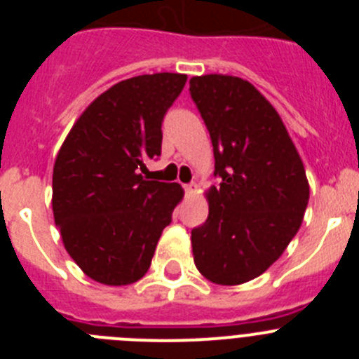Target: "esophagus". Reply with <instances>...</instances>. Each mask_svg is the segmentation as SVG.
<instances>
[{"instance_id": "obj_1", "label": "esophagus", "mask_w": 359, "mask_h": 359, "mask_svg": "<svg viewBox=\"0 0 359 359\" xmlns=\"http://www.w3.org/2000/svg\"><path fill=\"white\" fill-rule=\"evenodd\" d=\"M196 190H198V185H196L194 182L189 183V185H185V192H187V194H194Z\"/></svg>"}]
</instances>
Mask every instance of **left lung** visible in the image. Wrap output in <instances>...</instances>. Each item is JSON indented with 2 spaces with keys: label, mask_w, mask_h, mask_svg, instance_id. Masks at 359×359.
Wrapping results in <instances>:
<instances>
[{
  "label": "left lung",
  "mask_w": 359,
  "mask_h": 359,
  "mask_svg": "<svg viewBox=\"0 0 359 359\" xmlns=\"http://www.w3.org/2000/svg\"><path fill=\"white\" fill-rule=\"evenodd\" d=\"M190 97L214 147L208 217L192 228L203 277L237 286L259 277L287 248L309 201L306 169L275 107L248 81L190 79Z\"/></svg>",
  "instance_id": "8db88e82"
}]
</instances>
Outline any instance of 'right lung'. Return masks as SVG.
Listing matches in <instances>:
<instances>
[{
    "label": "right lung",
    "instance_id": "1",
    "mask_svg": "<svg viewBox=\"0 0 359 359\" xmlns=\"http://www.w3.org/2000/svg\"><path fill=\"white\" fill-rule=\"evenodd\" d=\"M187 75H138L97 97L66 136L53 165V217L79 268L106 286L147 273L158 239L182 201L177 183L149 182L161 154V122Z\"/></svg>",
    "mask_w": 359,
    "mask_h": 359
}]
</instances>
